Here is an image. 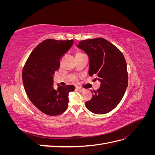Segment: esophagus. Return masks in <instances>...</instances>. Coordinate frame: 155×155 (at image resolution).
<instances>
[{
	"label": "esophagus",
	"mask_w": 155,
	"mask_h": 155,
	"mask_svg": "<svg viewBox=\"0 0 155 155\" xmlns=\"http://www.w3.org/2000/svg\"><path fill=\"white\" fill-rule=\"evenodd\" d=\"M76 90H77L78 91H79V92H82V91H84V89H83V88H81V87H76Z\"/></svg>",
	"instance_id": "34e87169"
}]
</instances>
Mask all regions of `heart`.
Listing matches in <instances>:
<instances>
[{
    "label": "heart",
    "mask_w": 155,
    "mask_h": 155,
    "mask_svg": "<svg viewBox=\"0 0 155 155\" xmlns=\"http://www.w3.org/2000/svg\"><path fill=\"white\" fill-rule=\"evenodd\" d=\"M83 54V53H81V52H78L76 54Z\"/></svg>",
    "instance_id": "heart-1"
}]
</instances>
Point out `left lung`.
Wrapping results in <instances>:
<instances>
[{"mask_svg": "<svg viewBox=\"0 0 155 155\" xmlns=\"http://www.w3.org/2000/svg\"><path fill=\"white\" fill-rule=\"evenodd\" d=\"M77 46L88 56L89 75L97 76L101 82L100 87L94 91L92 99L86 101V107L94 114H107L120 104L128 86L124 56L114 45L101 37L81 41Z\"/></svg>", "mask_w": 155, "mask_h": 155, "instance_id": "8db88e82", "label": "left lung"}]
</instances>
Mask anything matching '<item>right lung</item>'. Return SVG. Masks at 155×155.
I'll use <instances>...</instances> for the list:
<instances>
[{
	"mask_svg": "<svg viewBox=\"0 0 155 155\" xmlns=\"http://www.w3.org/2000/svg\"><path fill=\"white\" fill-rule=\"evenodd\" d=\"M74 40L46 39L37 45L28 58L22 70L25 90L37 109L50 116H58L67 110L68 93L74 85L53 87V75L58 70L60 59L71 48Z\"/></svg>",
	"mask_w": 155,
	"mask_h": 155,
	"instance_id": "1",
	"label": "right lung"
}]
</instances>
